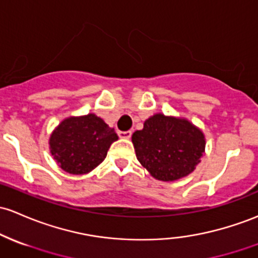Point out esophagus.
Instances as JSON below:
<instances>
[{"label":"esophagus","instance_id":"esophagus-1","mask_svg":"<svg viewBox=\"0 0 258 258\" xmlns=\"http://www.w3.org/2000/svg\"><path fill=\"white\" fill-rule=\"evenodd\" d=\"M118 135L119 138H121V139H130V137H132V132L128 130V132H118Z\"/></svg>","mask_w":258,"mask_h":258}]
</instances>
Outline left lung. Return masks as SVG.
<instances>
[{
  "instance_id": "obj_1",
  "label": "left lung",
  "mask_w": 258,
  "mask_h": 258,
  "mask_svg": "<svg viewBox=\"0 0 258 258\" xmlns=\"http://www.w3.org/2000/svg\"><path fill=\"white\" fill-rule=\"evenodd\" d=\"M137 159L154 178L172 182L188 176L206 152V137L185 118L156 113L132 137Z\"/></svg>"
}]
</instances>
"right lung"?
Returning a JSON list of instances; mask_svg holds the SVG:
<instances>
[{"label":"right lung","mask_w":258,"mask_h":258,"mask_svg":"<svg viewBox=\"0 0 258 258\" xmlns=\"http://www.w3.org/2000/svg\"><path fill=\"white\" fill-rule=\"evenodd\" d=\"M117 133L93 113L65 118L52 130L49 149L59 167L71 174H86L107 156Z\"/></svg>","instance_id":"1"}]
</instances>
